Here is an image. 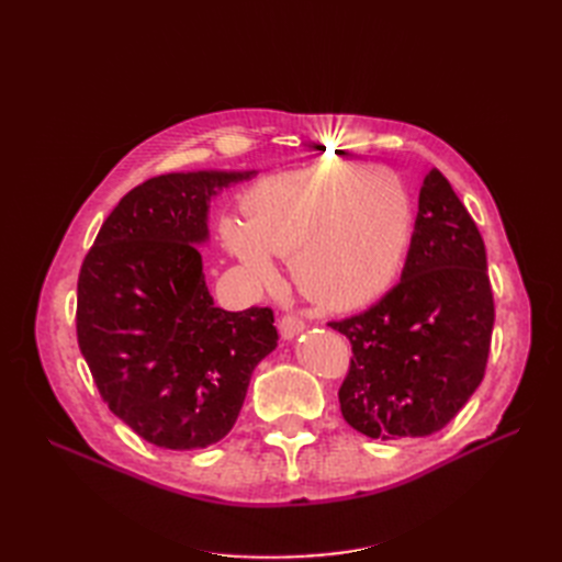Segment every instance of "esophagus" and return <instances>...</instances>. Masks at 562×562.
Wrapping results in <instances>:
<instances>
[{
	"instance_id": "obj_1",
	"label": "esophagus",
	"mask_w": 562,
	"mask_h": 562,
	"mask_svg": "<svg viewBox=\"0 0 562 562\" xmlns=\"http://www.w3.org/2000/svg\"><path fill=\"white\" fill-rule=\"evenodd\" d=\"M279 330L283 335V339H293L295 335H300L304 330V321L295 314H285L279 321Z\"/></svg>"
}]
</instances>
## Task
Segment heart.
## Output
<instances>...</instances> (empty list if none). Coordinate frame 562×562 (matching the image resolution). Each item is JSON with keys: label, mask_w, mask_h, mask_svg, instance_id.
Wrapping results in <instances>:
<instances>
[{"label": "heart", "mask_w": 562, "mask_h": 562, "mask_svg": "<svg viewBox=\"0 0 562 562\" xmlns=\"http://www.w3.org/2000/svg\"><path fill=\"white\" fill-rule=\"evenodd\" d=\"M413 232L401 178L382 166L318 164L271 176L227 217L223 239L255 274L271 277L269 252L291 258L302 293L328 310H353L398 274Z\"/></svg>", "instance_id": "obj_1"}]
</instances>
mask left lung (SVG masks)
Here are the masks:
<instances>
[{
    "mask_svg": "<svg viewBox=\"0 0 562 562\" xmlns=\"http://www.w3.org/2000/svg\"><path fill=\"white\" fill-rule=\"evenodd\" d=\"M328 326L349 337L339 411L370 438L431 436L483 382L495 300L473 217L431 168L401 281L363 314Z\"/></svg>",
    "mask_w": 562,
    "mask_h": 562,
    "instance_id": "left-lung-1",
    "label": "left lung"
}]
</instances>
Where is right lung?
<instances>
[{"label":"right lung","mask_w":562,"mask_h":562,"mask_svg":"<svg viewBox=\"0 0 562 562\" xmlns=\"http://www.w3.org/2000/svg\"><path fill=\"white\" fill-rule=\"evenodd\" d=\"M255 171L149 178L116 203L83 258L77 339L110 411L166 450L223 440L250 375L277 349L274 312L213 304L196 246L211 199Z\"/></svg>","instance_id":"obj_1"}]
</instances>
